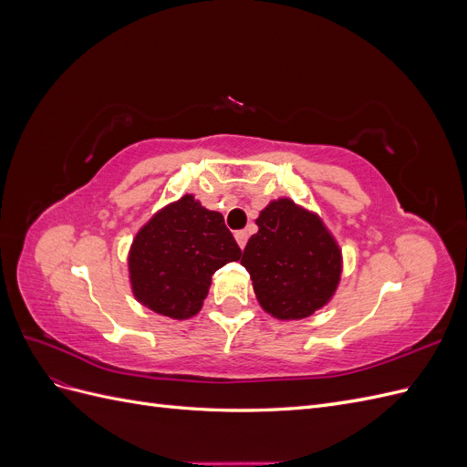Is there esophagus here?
<instances>
[{"label":"esophagus","mask_w":467,"mask_h":467,"mask_svg":"<svg viewBox=\"0 0 467 467\" xmlns=\"http://www.w3.org/2000/svg\"><path fill=\"white\" fill-rule=\"evenodd\" d=\"M247 237H249V234L244 232V230H242V232H235V242H237V245L242 247V249H244L245 244H247Z\"/></svg>","instance_id":"1"}]
</instances>
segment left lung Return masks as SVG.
<instances>
[{
	"label": "left lung",
	"instance_id": "1",
	"mask_svg": "<svg viewBox=\"0 0 467 467\" xmlns=\"http://www.w3.org/2000/svg\"><path fill=\"white\" fill-rule=\"evenodd\" d=\"M242 265L249 271L257 300L282 321L314 316L327 306L343 273V253L327 225L290 199L268 202L255 220Z\"/></svg>",
	"mask_w": 467,
	"mask_h": 467
}]
</instances>
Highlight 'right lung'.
<instances>
[{"label": "right lung", "instance_id": "right-lung-1", "mask_svg": "<svg viewBox=\"0 0 467 467\" xmlns=\"http://www.w3.org/2000/svg\"><path fill=\"white\" fill-rule=\"evenodd\" d=\"M239 257L220 212L185 194L138 230L129 251L132 294L155 314L189 319L201 312L212 275Z\"/></svg>", "mask_w": 467, "mask_h": 467}]
</instances>
